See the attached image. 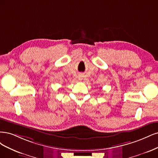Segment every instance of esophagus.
<instances>
[{
	"label": "esophagus",
	"mask_w": 158,
	"mask_h": 158,
	"mask_svg": "<svg viewBox=\"0 0 158 158\" xmlns=\"http://www.w3.org/2000/svg\"><path fill=\"white\" fill-rule=\"evenodd\" d=\"M79 80H81V79H82V77H80L79 78Z\"/></svg>",
	"instance_id": "esophagus-1"
}]
</instances>
